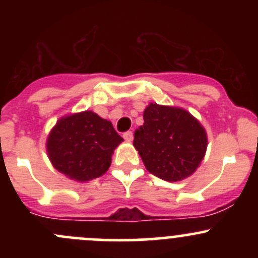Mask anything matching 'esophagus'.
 I'll return each instance as SVG.
<instances>
[{
  "label": "esophagus",
  "mask_w": 258,
  "mask_h": 258,
  "mask_svg": "<svg viewBox=\"0 0 258 258\" xmlns=\"http://www.w3.org/2000/svg\"><path fill=\"white\" fill-rule=\"evenodd\" d=\"M123 139L126 140V141L131 142L132 140H134V132H132V131L124 132V134H123Z\"/></svg>",
  "instance_id": "34e87169"
}]
</instances>
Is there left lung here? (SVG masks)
Masks as SVG:
<instances>
[{
  "mask_svg": "<svg viewBox=\"0 0 258 258\" xmlns=\"http://www.w3.org/2000/svg\"><path fill=\"white\" fill-rule=\"evenodd\" d=\"M144 121L135 131L134 146L148 172L170 182L192 175L207 148L201 123L182 108L157 103L148 105Z\"/></svg>",
  "mask_w": 258,
  "mask_h": 258,
  "instance_id": "obj_1",
  "label": "left lung"
}]
</instances>
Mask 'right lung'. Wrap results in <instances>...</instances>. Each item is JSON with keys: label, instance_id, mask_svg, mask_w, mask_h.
<instances>
[{"label": "right lung", "instance_id": "obj_1", "mask_svg": "<svg viewBox=\"0 0 258 258\" xmlns=\"http://www.w3.org/2000/svg\"><path fill=\"white\" fill-rule=\"evenodd\" d=\"M122 141L110 121L85 111L57 122L48 136L47 152L56 170L85 182L108 170L113 150Z\"/></svg>", "mask_w": 258, "mask_h": 258}]
</instances>
